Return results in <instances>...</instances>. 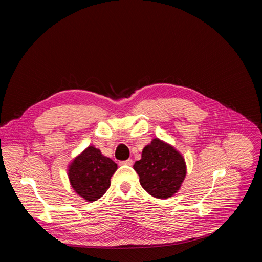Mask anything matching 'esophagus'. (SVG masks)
Segmentation results:
<instances>
[{
	"label": "esophagus",
	"instance_id": "esophagus-1",
	"mask_svg": "<svg viewBox=\"0 0 262 262\" xmlns=\"http://www.w3.org/2000/svg\"><path fill=\"white\" fill-rule=\"evenodd\" d=\"M132 164H133V161L131 160V158H129V160H125V161L120 162V165H128V166H131Z\"/></svg>",
	"mask_w": 262,
	"mask_h": 262
}]
</instances>
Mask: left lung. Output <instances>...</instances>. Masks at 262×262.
Masks as SVG:
<instances>
[{"instance_id": "1", "label": "left lung", "mask_w": 262, "mask_h": 262, "mask_svg": "<svg viewBox=\"0 0 262 262\" xmlns=\"http://www.w3.org/2000/svg\"><path fill=\"white\" fill-rule=\"evenodd\" d=\"M133 168L145 191L158 199L176 193L186 177V163L179 152L165 142L154 139L142 150V158Z\"/></svg>"}]
</instances>
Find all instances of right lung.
I'll return each mask as SVG.
<instances>
[{"label": "right lung", "mask_w": 262, "mask_h": 262, "mask_svg": "<svg viewBox=\"0 0 262 262\" xmlns=\"http://www.w3.org/2000/svg\"><path fill=\"white\" fill-rule=\"evenodd\" d=\"M117 170V164L89 146L69 167V178L78 195L87 201H96L110 187V178Z\"/></svg>", "instance_id": "right-lung-1"}]
</instances>
